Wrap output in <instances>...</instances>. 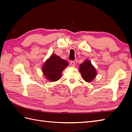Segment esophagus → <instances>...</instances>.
<instances>
[{
    "instance_id": "34e87169",
    "label": "esophagus",
    "mask_w": 132,
    "mask_h": 132,
    "mask_svg": "<svg viewBox=\"0 0 132 132\" xmlns=\"http://www.w3.org/2000/svg\"><path fill=\"white\" fill-rule=\"evenodd\" d=\"M70 63H71L72 66L74 67V66H75V62H74V61H71L70 62Z\"/></svg>"
}]
</instances>
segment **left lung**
<instances>
[{"mask_svg":"<svg viewBox=\"0 0 132 132\" xmlns=\"http://www.w3.org/2000/svg\"><path fill=\"white\" fill-rule=\"evenodd\" d=\"M79 71L83 79L87 82H92L97 74L96 69L89 60H86L80 64Z\"/></svg>","mask_w":132,"mask_h":132,"instance_id":"8db88e82","label":"left lung"}]
</instances>
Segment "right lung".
<instances>
[{
  "label": "right lung",
  "mask_w": 132,
  "mask_h": 132,
  "mask_svg": "<svg viewBox=\"0 0 132 132\" xmlns=\"http://www.w3.org/2000/svg\"><path fill=\"white\" fill-rule=\"evenodd\" d=\"M69 65L66 61L53 54L46 61L43 67V72L47 79L55 82L61 78L62 72Z\"/></svg>",
  "instance_id": "obj_1"
}]
</instances>
